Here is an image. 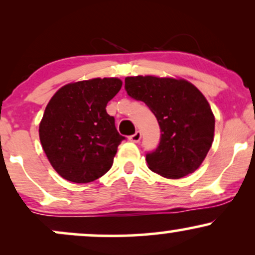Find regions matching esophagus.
Segmentation results:
<instances>
[{"label": "esophagus", "mask_w": 255, "mask_h": 255, "mask_svg": "<svg viewBox=\"0 0 255 255\" xmlns=\"http://www.w3.org/2000/svg\"><path fill=\"white\" fill-rule=\"evenodd\" d=\"M128 139H129L131 142H139L140 139H141V133H140L139 130H136L135 133L131 134V135L128 137Z\"/></svg>", "instance_id": "obj_1"}]
</instances>
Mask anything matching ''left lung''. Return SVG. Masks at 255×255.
Returning a JSON list of instances; mask_svg holds the SVG:
<instances>
[{"mask_svg": "<svg viewBox=\"0 0 255 255\" xmlns=\"http://www.w3.org/2000/svg\"><path fill=\"white\" fill-rule=\"evenodd\" d=\"M125 89L129 97L150 108L159 125V144L146 153L148 168L168 178L197 170L215 133V116L203 93L182 79L151 75L126 78Z\"/></svg>", "mask_w": 255, "mask_h": 255, "instance_id": "1", "label": "left lung"}]
</instances>
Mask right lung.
Here are the masks:
<instances>
[{"label": "right lung", "instance_id": "right-lung-1", "mask_svg": "<svg viewBox=\"0 0 255 255\" xmlns=\"http://www.w3.org/2000/svg\"><path fill=\"white\" fill-rule=\"evenodd\" d=\"M121 86L116 78L78 81L61 87L46 105L39 139L52 168L63 178L87 183L109 171L126 137L105 108Z\"/></svg>", "mask_w": 255, "mask_h": 255}]
</instances>
